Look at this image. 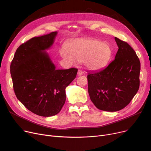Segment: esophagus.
<instances>
[{"label": "esophagus", "mask_w": 151, "mask_h": 151, "mask_svg": "<svg viewBox=\"0 0 151 151\" xmlns=\"http://www.w3.org/2000/svg\"><path fill=\"white\" fill-rule=\"evenodd\" d=\"M83 73H84V71H83L82 70H78V76H81V75H83Z\"/></svg>", "instance_id": "obj_1"}]
</instances>
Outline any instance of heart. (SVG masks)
Masks as SVG:
<instances>
[{
  "label": "heart",
  "mask_w": 151,
  "mask_h": 151,
  "mask_svg": "<svg viewBox=\"0 0 151 151\" xmlns=\"http://www.w3.org/2000/svg\"><path fill=\"white\" fill-rule=\"evenodd\" d=\"M66 51H61V56L71 62H83L85 67L92 71L104 68L111 54L109 46L98 40L77 39L66 45Z\"/></svg>",
  "instance_id": "1"
}]
</instances>
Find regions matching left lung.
<instances>
[{
  "label": "left lung",
  "mask_w": 151,
  "mask_h": 151,
  "mask_svg": "<svg viewBox=\"0 0 151 151\" xmlns=\"http://www.w3.org/2000/svg\"><path fill=\"white\" fill-rule=\"evenodd\" d=\"M119 47L115 59L105 68L88 73V92L94 105L114 112L127 106L139 87L140 61L127 42L114 38Z\"/></svg>",
  "instance_id": "1"
}]
</instances>
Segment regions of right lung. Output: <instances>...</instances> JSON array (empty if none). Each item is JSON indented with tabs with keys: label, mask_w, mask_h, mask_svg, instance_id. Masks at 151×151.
Here are the masks:
<instances>
[{
	"label": "right lung",
	"mask_w": 151,
	"mask_h": 151,
	"mask_svg": "<svg viewBox=\"0 0 151 151\" xmlns=\"http://www.w3.org/2000/svg\"><path fill=\"white\" fill-rule=\"evenodd\" d=\"M58 32L34 37L20 45L10 65L16 96L27 109L43 117L58 114L66 100L65 88L78 69L57 70L46 50L53 45Z\"/></svg>",
	"instance_id": "1"
}]
</instances>
